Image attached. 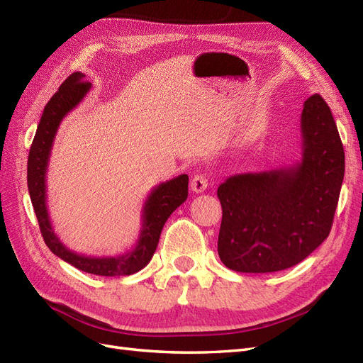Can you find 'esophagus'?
<instances>
[{
	"mask_svg": "<svg viewBox=\"0 0 363 363\" xmlns=\"http://www.w3.org/2000/svg\"><path fill=\"white\" fill-rule=\"evenodd\" d=\"M207 184H208V180H207L206 175L199 174V175H195V177L192 179L191 189L194 192H196V194H201V192H204L207 189Z\"/></svg>",
	"mask_w": 363,
	"mask_h": 363,
	"instance_id": "1",
	"label": "esophagus"
}]
</instances>
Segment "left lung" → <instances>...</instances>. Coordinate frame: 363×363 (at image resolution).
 <instances>
[{
    "label": "left lung",
    "mask_w": 363,
    "mask_h": 363,
    "mask_svg": "<svg viewBox=\"0 0 363 363\" xmlns=\"http://www.w3.org/2000/svg\"><path fill=\"white\" fill-rule=\"evenodd\" d=\"M301 160L289 167L236 174L218 188L223 221L218 255L238 272H276L304 260L333 224L345 155L330 107L307 98Z\"/></svg>",
    "instance_id": "1"
}]
</instances>
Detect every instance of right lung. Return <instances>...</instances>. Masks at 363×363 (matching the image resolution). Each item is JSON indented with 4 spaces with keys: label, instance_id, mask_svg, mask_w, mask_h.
Instances as JSON below:
<instances>
[{
    "label": "right lung",
    "instance_id": "add662e5",
    "mask_svg": "<svg viewBox=\"0 0 363 363\" xmlns=\"http://www.w3.org/2000/svg\"><path fill=\"white\" fill-rule=\"evenodd\" d=\"M91 83L84 82L83 72H74L62 83L59 91L43 108L42 118L36 130L35 139L28 152L27 184L33 208L38 216L40 233L47 247L77 269L95 274V276L113 277L131 276L148 265L157 248L162 228L171 213L188 199V174L157 184L152 188L142 208V227L136 245L119 256L92 257L83 256L62 244L59 236L54 233L47 207V171L51 156L54 138L59 130L62 119L74 107L82 103L86 94L91 91Z\"/></svg>",
    "mask_w": 363,
    "mask_h": 363
}]
</instances>
